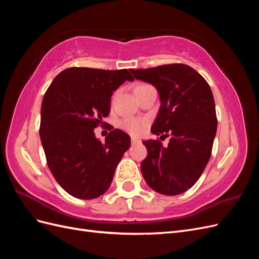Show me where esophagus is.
<instances>
[{"mask_svg": "<svg viewBox=\"0 0 259 259\" xmlns=\"http://www.w3.org/2000/svg\"><path fill=\"white\" fill-rule=\"evenodd\" d=\"M138 143H140L139 139H137V138H132V145H136V144H138Z\"/></svg>", "mask_w": 259, "mask_h": 259, "instance_id": "obj_1", "label": "esophagus"}]
</instances>
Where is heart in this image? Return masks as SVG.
<instances>
[{
  "label": "heart",
  "mask_w": 259,
  "mask_h": 259,
  "mask_svg": "<svg viewBox=\"0 0 259 259\" xmlns=\"http://www.w3.org/2000/svg\"><path fill=\"white\" fill-rule=\"evenodd\" d=\"M147 86H149V85L148 84H138L134 91L137 92L139 90H143V89L147 88ZM120 126L125 132L130 133L131 135L139 136V135H142L145 131L146 121L142 120V119H125L120 122Z\"/></svg>",
  "instance_id": "b5f03b06"
}]
</instances>
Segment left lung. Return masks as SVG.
Masks as SVG:
<instances>
[{
	"label": "left lung",
	"mask_w": 259,
	"mask_h": 259,
	"mask_svg": "<svg viewBox=\"0 0 259 259\" xmlns=\"http://www.w3.org/2000/svg\"><path fill=\"white\" fill-rule=\"evenodd\" d=\"M131 72L158 90L161 106L151 132L169 137L167 147L158 139L143 142L148 151L143 176L161 194L183 193L198 182L210 158L217 130L213 93L204 77L183 64Z\"/></svg>",
	"instance_id": "obj_1"
}]
</instances>
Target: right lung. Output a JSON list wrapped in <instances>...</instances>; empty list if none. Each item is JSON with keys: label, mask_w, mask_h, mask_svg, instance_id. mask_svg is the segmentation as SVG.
<instances>
[{"label": "right lung", "mask_w": 259, "mask_h": 259, "mask_svg": "<svg viewBox=\"0 0 259 259\" xmlns=\"http://www.w3.org/2000/svg\"><path fill=\"white\" fill-rule=\"evenodd\" d=\"M134 81L126 69L68 68L53 80L41 106L40 137L56 182L72 197L91 200L111 185L115 167L131 146L121 130L103 144L94 128L110 112L113 92Z\"/></svg>", "instance_id": "add662e5"}]
</instances>
